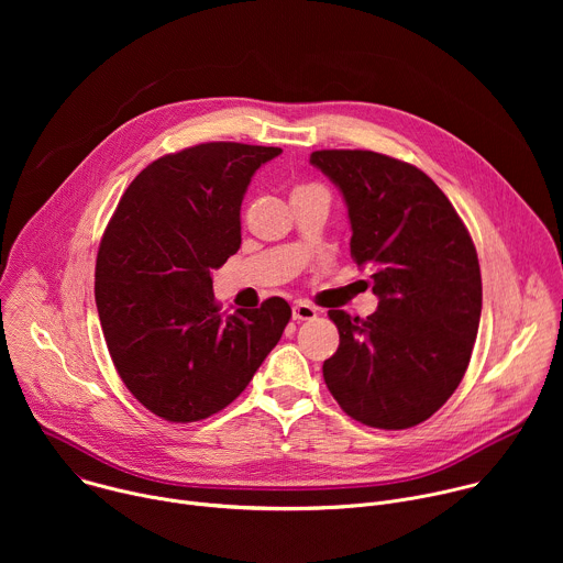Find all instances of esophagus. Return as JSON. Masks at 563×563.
Segmentation results:
<instances>
[{"instance_id": "esophagus-1", "label": "esophagus", "mask_w": 563, "mask_h": 563, "mask_svg": "<svg viewBox=\"0 0 563 563\" xmlns=\"http://www.w3.org/2000/svg\"><path fill=\"white\" fill-rule=\"evenodd\" d=\"M291 316H294V320H311V318H316V309L307 302H296L291 307Z\"/></svg>"}]
</instances>
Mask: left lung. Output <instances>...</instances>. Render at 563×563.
<instances>
[{
	"mask_svg": "<svg viewBox=\"0 0 563 563\" xmlns=\"http://www.w3.org/2000/svg\"><path fill=\"white\" fill-rule=\"evenodd\" d=\"M309 163L343 194L352 256L372 267L378 309H330L341 343L323 376L352 419L406 430L459 387L481 318L472 238L445 194L417 167L374 151H313Z\"/></svg>",
	"mask_w": 563,
	"mask_h": 563,
	"instance_id": "obj_1",
	"label": "left lung"
}]
</instances>
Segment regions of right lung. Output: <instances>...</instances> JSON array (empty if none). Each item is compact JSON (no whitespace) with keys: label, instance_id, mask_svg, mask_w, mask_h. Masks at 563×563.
Listing matches in <instances>:
<instances>
[{"label":"right lung","instance_id":"right-lung-1","mask_svg":"<svg viewBox=\"0 0 563 563\" xmlns=\"http://www.w3.org/2000/svg\"><path fill=\"white\" fill-rule=\"evenodd\" d=\"M278 146L207 142L157 157L124 191L98 252L96 305L129 391L172 423L243 391L291 318L274 296L220 313L211 272L240 250V205Z\"/></svg>","mask_w":563,"mask_h":563}]
</instances>
